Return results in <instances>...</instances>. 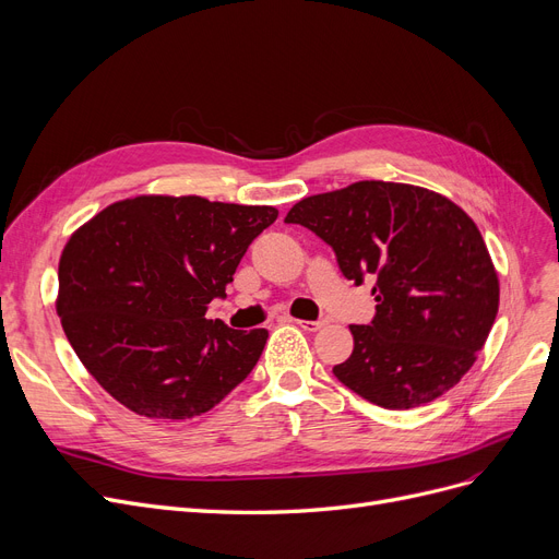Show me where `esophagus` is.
<instances>
[{
	"label": "esophagus",
	"instance_id": "34e87169",
	"mask_svg": "<svg viewBox=\"0 0 559 559\" xmlns=\"http://www.w3.org/2000/svg\"><path fill=\"white\" fill-rule=\"evenodd\" d=\"M296 325H300L305 332H318L325 325V321H296Z\"/></svg>",
	"mask_w": 559,
	"mask_h": 559
}]
</instances>
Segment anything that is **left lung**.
Instances as JSON below:
<instances>
[{"mask_svg": "<svg viewBox=\"0 0 559 559\" xmlns=\"http://www.w3.org/2000/svg\"><path fill=\"white\" fill-rule=\"evenodd\" d=\"M284 223L323 238L357 286L376 280V318L350 325L353 355L332 368L338 382L384 409H412L468 373L500 288L466 211L420 186L357 181L300 200Z\"/></svg>", "mask_w": 559, "mask_h": 559, "instance_id": "1", "label": "left lung"}]
</instances>
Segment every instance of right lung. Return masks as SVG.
<instances>
[{
	"mask_svg": "<svg viewBox=\"0 0 559 559\" xmlns=\"http://www.w3.org/2000/svg\"><path fill=\"white\" fill-rule=\"evenodd\" d=\"M275 206L139 195L79 227L59 261L57 311L99 386L139 416L193 418L241 384L269 332L206 321Z\"/></svg>",
	"mask_w": 559,
	"mask_h": 559,
	"instance_id": "add662e5",
	"label": "right lung"
}]
</instances>
